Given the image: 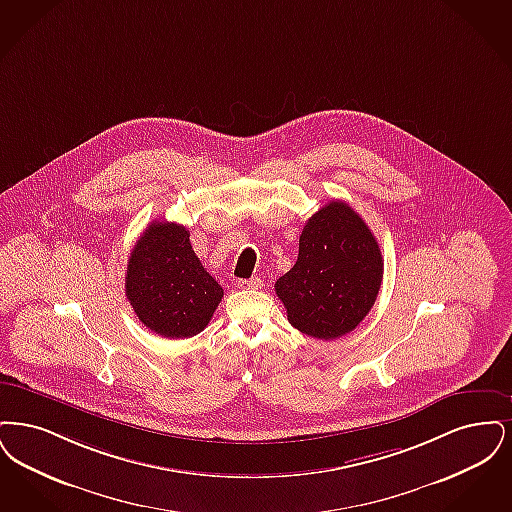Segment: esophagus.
Segmentation results:
<instances>
[{
    "instance_id": "obj_1",
    "label": "esophagus",
    "mask_w": 512,
    "mask_h": 512,
    "mask_svg": "<svg viewBox=\"0 0 512 512\" xmlns=\"http://www.w3.org/2000/svg\"><path fill=\"white\" fill-rule=\"evenodd\" d=\"M239 287L241 289H262L264 287V283H262V279H258V277H252V279H241L239 281Z\"/></svg>"
}]
</instances>
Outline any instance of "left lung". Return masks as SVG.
<instances>
[{
  "mask_svg": "<svg viewBox=\"0 0 512 512\" xmlns=\"http://www.w3.org/2000/svg\"><path fill=\"white\" fill-rule=\"evenodd\" d=\"M384 262L377 239L352 206L333 200L304 225L298 260L275 292L290 325L319 340L354 331L371 312Z\"/></svg>",
  "mask_w": 512,
  "mask_h": 512,
  "instance_id": "left-lung-1",
  "label": "left lung"
}]
</instances>
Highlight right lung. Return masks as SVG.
<instances>
[{"label":"right lung","mask_w":512,"mask_h":512,"mask_svg":"<svg viewBox=\"0 0 512 512\" xmlns=\"http://www.w3.org/2000/svg\"><path fill=\"white\" fill-rule=\"evenodd\" d=\"M126 296L149 331L189 338L204 331L223 289L200 264L183 225L153 222L130 254Z\"/></svg>","instance_id":"add662e5"}]
</instances>
